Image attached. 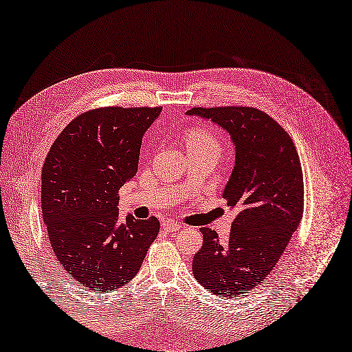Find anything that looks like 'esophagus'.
<instances>
[{
	"instance_id": "1",
	"label": "esophagus",
	"mask_w": 352,
	"mask_h": 352,
	"mask_svg": "<svg viewBox=\"0 0 352 352\" xmlns=\"http://www.w3.org/2000/svg\"><path fill=\"white\" fill-rule=\"evenodd\" d=\"M163 228L164 230H167V232H172V233H175V232H179L180 230V224L177 223V221H175V220H166V221H163Z\"/></svg>"
}]
</instances>
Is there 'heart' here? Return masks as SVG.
Returning a JSON list of instances; mask_svg holds the SVG:
<instances>
[{
  "mask_svg": "<svg viewBox=\"0 0 352 352\" xmlns=\"http://www.w3.org/2000/svg\"><path fill=\"white\" fill-rule=\"evenodd\" d=\"M185 145L188 148L190 147H211V148H218L220 150V138L215 134V131L208 126H198L190 129L186 138H185Z\"/></svg>",
  "mask_w": 352,
  "mask_h": 352,
  "instance_id": "1",
  "label": "heart"
}]
</instances>
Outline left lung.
<instances>
[{"mask_svg": "<svg viewBox=\"0 0 352 352\" xmlns=\"http://www.w3.org/2000/svg\"><path fill=\"white\" fill-rule=\"evenodd\" d=\"M186 115L211 119L232 137L236 163L223 192L237 210L228 241L202 227V248L192 272L208 292L236 297L256 288L275 268L305 211V184L288 132L249 106L192 107Z\"/></svg>", "mask_w": 352, "mask_h": 352, "instance_id": "8db88e82", "label": "left lung"}]
</instances>
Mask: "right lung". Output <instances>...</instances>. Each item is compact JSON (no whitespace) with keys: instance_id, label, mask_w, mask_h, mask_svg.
<instances>
[{"instance_id":"obj_1","label":"right lung","mask_w":352,"mask_h":352,"mask_svg":"<svg viewBox=\"0 0 352 352\" xmlns=\"http://www.w3.org/2000/svg\"><path fill=\"white\" fill-rule=\"evenodd\" d=\"M162 107H98L76 116L42 167V215L60 266L93 292L122 288L159 234L155 217L119 218V189L138 170Z\"/></svg>"}]
</instances>
